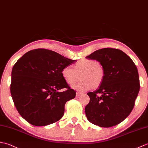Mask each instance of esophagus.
Returning <instances> with one entry per match:
<instances>
[{"instance_id": "34e87169", "label": "esophagus", "mask_w": 148, "mask_h": 148, "mask_svg": "<svg viewBox=\"0 0 148 148\" xmlns=\"http://www.w3.org/2000/svg\"><path fill=\"white\" fill-rule=\"evenodd\" d=\"M82 92H76V95H76V97H79V96H80L81 95H82Z\"/></svg>"}]
</instances>
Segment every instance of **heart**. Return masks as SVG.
Segmentation results:
<instances>
[{"instance_id": "obj_1", "label": "heart", "mask_w": 148, "mask_h": 148, "mask_svg": "<svg viewBox=\"0 0 148 148\" xmlns=\"http://www.w3.org/2000/svg\"><path fill=\"white\" fill-rule=\"evenodd\" d=\"M62 76L68 84L73 85L79 79L81 81L73 86L74 90L86 91L93 86L97 88L104 80L105 73L98 62L94 59L83 58L74 64V69L71 66L64 67L61 71Z\"/></svg>"}]
</instances>
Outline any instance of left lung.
<instances>
[{"label": "left lung", "instance_id": "8db88e82", "mask_svg": "<svg viewBox=\"0 0 148 148\" xmlns=\"http://www.w3.org/2000/svg\"><path fill=\"white\" fill-rule=\"evenodd\" d=\"M86 58L98 61L105 75L98 89L87 93L90 100L85 107L86 115L96 125L115 126L127 117L134 106L140 89L137 67L123 51L112 48L98 50Z\"/></svg>", "mask_w": 148, "mask_h": 148}]
</instances>
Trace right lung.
Returning a JSON list of instances; mask_svg holds the SVG:
<instances>
[{"mask_svg": "<svg viewBox=\"0 0 148 148\" xmlns=\"http://www.w3.org/2000/svg\"><path fill=\"white\" fill-rule=\"evenodd\" d=\"M75 61L38 49L27 51L16 62L10 90L17 110L27 122L45 126L62 117L65 104L75 98V91L64 81L61 71ZM63 88L67 90L59 91Z\"/></svg>", "mask_w": 148, "mask_h": 148, "instance_id": "obj_1", "label": "right lung"}]
</instances>
